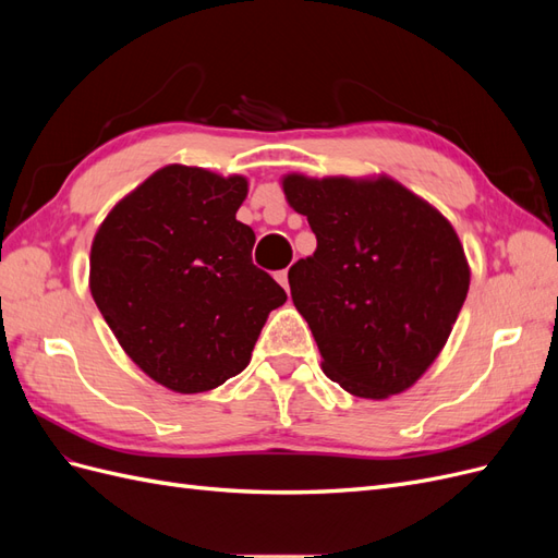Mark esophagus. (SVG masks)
I'll list each match as a JSON object with an SVG mask.
<instances>
[{"label": "esophagus", "mask_w": 558, "mask_h": 558, "mask_svg": "<svg viewBox=\"0 0 558 558\" xmlns=\"http://www.w3.org/2000/svg\"><path fill=\"white\" fill-rule=\"evenodd\" d=\"M275 277H277V281L283 286V289L289 291V269H281V272H277Z\"/></svg>", "instance_id": "34e87169"}]
</instances>
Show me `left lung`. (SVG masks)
<instances>
[{
    "label": "left lung",
    "mask_w": 558,
    "mask_h": 558,
    "mask_svg": "<svg viewBox=\"0 0 558 558\" xmlns=\"http://www.w3.org/2000/svg\"><path fill=\"white\" fill-rule=\"evenodd\" d=\"M286 202L307 216L316 251L289 272L324 373L384 400L408 391L445 349L470 265L453 226L396 179L286 174Z\"/></svg>",
    "instance_id": "8db88e82"
}]
</instances>
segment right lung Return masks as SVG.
I'll return each instance as SVG.
<instances>
[{
    "label": "right lung",
    "instance_id": "add662e5",
    "mask_svg": "<svg viewBox=\"0 0 558 558\" xmlns=\"http://www.w3.org/2000/svg\"><path fill=\"white\" fill-rule=\"evenodd\" d=\"M242 174L165 165L107 214L90 246V293L118 344L174 393L240 375L286 293L251 263L256 234L234 218Z\"/></svg>",
    "mask_w": 558,
    "mask_h": 558
}]
</instances>
